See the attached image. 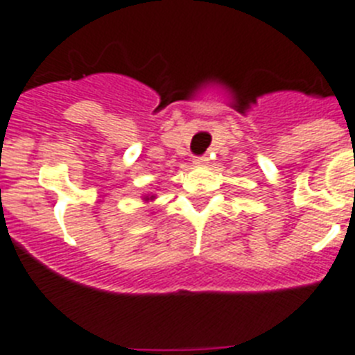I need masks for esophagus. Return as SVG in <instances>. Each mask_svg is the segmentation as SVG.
I'll return each mask as SVG.
<instances>
[{"label": "esophagus", "mask_w": 355, "mask_h": 355, "mask_svg": "<svg viewBox=\"0 0 355 355\" xmlns=\"http://www.w3.org/2000/svg\"><path fill=\"white\" fill-rule=\"evenodd\" d=\"M193 164H195V166H205V164H209V157H205V155L195 157V159H193Z\"/></svg>", "instance_id": "obj_1"}]
</instances>
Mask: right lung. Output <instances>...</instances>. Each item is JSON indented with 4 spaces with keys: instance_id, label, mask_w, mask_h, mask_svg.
I'll return each mask as SVG.
<instances>
[{
    "instance_id": "1",
    "label": "right lung",
    "mask_w": 355,
    "mask_h": 355,
    "mask_svg": "<svg viewBox=\"0 0 355 355\" xmlns=\"http://www.w3.org/2000/svg\"><path fill=\"white\" fill-rule=\"evenodd\" d=\"M153 198H155V196H153V195H148V196H144V202H150V200H153Z\"/></svg>"
}]
</instances>
